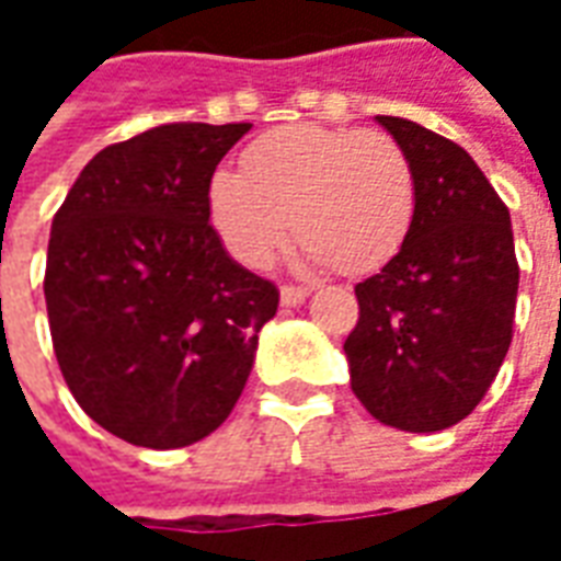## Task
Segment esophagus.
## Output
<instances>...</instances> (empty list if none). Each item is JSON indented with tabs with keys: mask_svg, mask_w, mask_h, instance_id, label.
I'll return each mask as SVG.
<instances>
[{
	"mask_svg": "<svg viewBox=\"0 0 561 561\" xmlns=\"http://www.w3.org/2000/svg\"><path fill=\"white\" fill-rule=\"evenodd\" d=\"M279 297H282V306H300V304H306L309 288H300V285H285Z\"/></svg>",
	"mask_w": 561,
	"mask_h": 561,
	"instance_id": "1",
	"label": "esophagus"
}]
</instances>
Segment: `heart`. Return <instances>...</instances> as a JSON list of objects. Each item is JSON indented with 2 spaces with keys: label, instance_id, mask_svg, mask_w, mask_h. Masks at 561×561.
Masks as SVG:
<instances>
[{
  "label": "heart",
  "instance_id": "b5f03b06",
  "mask_svg": "<svg viewBox=\"0 0 561 561\" xmlns=\"http://www.w3.org/2000/svg\"><path fill=\"white\" fill-rule=\"evenodd\" d=\"M414 171L385 131L288 126L243 152V173L209 180V216L245 267H267L294 233L309 264L369 273L400 252L414 221Z\"/></svg>",
  "mask_w": 561,
  "mask_h": 561
}]
</instances>
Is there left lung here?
I'll return each instance as SVG.
<instances>
[{
	"label": "left lung",
	"mask_w": 561,
	"mask_h": 561,
	"mask_svg": "<svg viewBox=\"0 0 561 561\" xmlns=\"http://www.w3.org/2000/svg\"><path fill=\"white\" fill-rule=\"evenodd\" d=\"M414 171L412 231L354 294L352 390L376 421L438 433L474 412L514 336L519 267L511 213L469 152L400 116H378Z\"/></svg>",
	"instance_id": "left-lung-1"
}]
</instances>
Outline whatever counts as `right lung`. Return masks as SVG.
I'll return each instance as SVG.
<instances>
[{"label": "right lung", "instance_id": "add662e5", "mask_svg": "<svg viewBox=\"0 0 561 561\" xmlns=\"http://www.w3.org/2000/svg\"><path fill=\"white\" fill-rule=\"evenodd\" d=\"M252 123H168L104 147L54 216L44 300L68 390L128 445L219 430L252 373L276 285L209 225V180Z\"/></svg>", "mask_w": 561, "mask_h": 561}]
</instances>
